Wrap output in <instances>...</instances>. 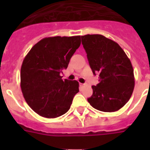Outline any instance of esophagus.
Returning <instances> with one entry per match:
<instances>
[{"instance_id": "34e87169", "label": "esophagus", "mask_w": 150, "mask_h": 150, "mask_svg": "<svg viewBox=\"0 0 150 150\" xmlns=\"http://www.w3.org/2000/svg\"><path fill=\"white\" fill-rule=\"evenodd\" d=\"M79 86H81V87H83V86H85V84H83V83H80Z\"/></svg>"}]
</instances>
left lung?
<instances>
[{
	"label": "left lung",
	"mask_w": 150,
	"mask_h": 150,
	"mask_svg": "<svg viewBox=\"0 0 150 150\" xmlns=\"http://www.w3.org/2000/svg\"><path fill=\"white\" fill-rule=\"evenodd\" d=\"M82 43L94 75L100 82L93 86L88 102L95 109L114 112L128 102L134 90V71L130 60L114 41L99 35L82 36Z\"/></svg>",
	"instance_id": "1"
}]
</instances>
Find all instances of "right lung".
Instances as JSON below:
<instances>
[{
	"instance_id": "right-lung-1",
	"label": "right lung",
	"mask_w": 150,
	"mask_h": 150,
	"mask_svg": "<svg viewBox=\"0 0 150 150\" xmlns=\"http://www.w3.org/2000/svg\"><path fill=\"white\" fill-rule=\"evenodd\" d=\"M80 44V36L43 38L23 60L20 75L22 94L39 115L55 118L70 109L79 84L76 80H63L60 74L68 68Z\"/></svg>"
}]
</instances>
